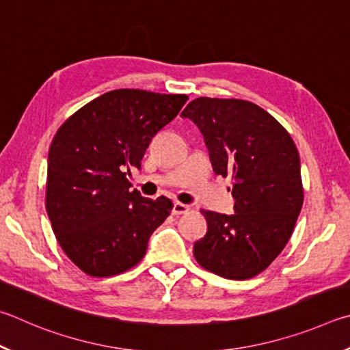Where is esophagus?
<instances>
[{
    "mask_svg": "<svg viewBox=\"0 0 350 350\" xmlns=\"http://www.w3.org/2000/svg\"><path fill=\"white\" fill-rule=\"evenodd\" d=\"M189 209H191V207L187 204H183L176 201V203H174V207H172V213H174V215H183V213H187Z\"/></svg>",
    "mask_w": 350,
    "mask_h": 350,
    "instance_id": "34e87169",
    "label": "esophagus"
}]
</instances>
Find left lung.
<instances>
[{"label": "left lung", "mask_w": 350, "mask_h": 350, "mask_svg": "<svg viewBox=\"0 0 350 350\" xmlns=\"http://www.w3.org/2000/svg\"><path fill=\"white\" fill-rule=\"evenodd\" d=\"M183 118L203 133L213 172L232 178L235 213L201 211L207 232L193 244L206 271L249 280L272 265L289 241L304 191L297 146L289 132L256 104L200 96Z\"/></svg>", "instance_id": "obj_1"}]
</instances>
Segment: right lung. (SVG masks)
<instances>
[{"label":"right lung","instance_id":"add662e5","mask_svg":"<svg viewBox=\"0 0 350 350\" xmlns=\"http://www.w3.org/2000/svg\"><path fill=\"white\" fill-rule=\"evenodd\" d=\"M187 95L118 89L69 116L52 139L46 211L61 249L90 277H113L143 260L172 201L131 191V169L175 118Z\"/></svg>","mask_w":350,"mask_h":350}]
</instances>
